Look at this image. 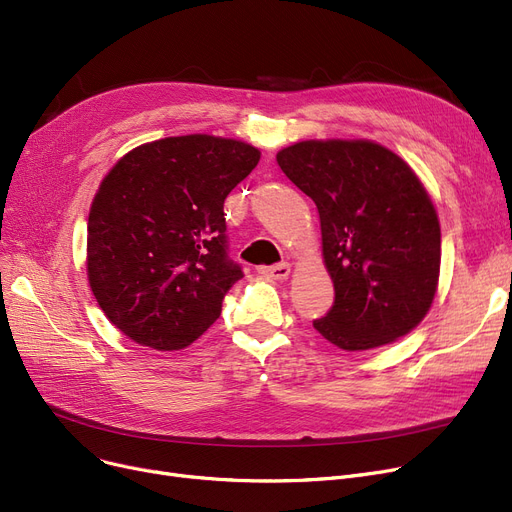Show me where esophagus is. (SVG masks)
I'll return each mask as SVG.
<instances>
[{
    "instance_id": "34e87169",
    "label": "esophagus",
    "mask_w": 512,
    "mask_h": 512,
    "mask_svg": "<svg viewBox=\"0 0 512 512\" xmlns=\"http://www.w3.org/2000/svg\"><path fill=\"white\" fill-rule=\"evenodd\" d=\"M259 274L263 278H270V280H286L290 274V265L288 263H278V265H261L259 267Z\"/></svg>"
}]
</instances>
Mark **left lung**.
<instances>
[{
	"label": "left lung",
	"mask_w": 512,
	"mask_h": 512,
	"mask_svg": "<svg viewBox=\"0 0 512 512\" xmlns=\"http://www.w3.org/2000/svg\"><path fill=\"white\" fill-rule=\"evenodd\" d=\"M313 199L334 305L313 328L342 351L409 334L434 303L440 222L405 159L373 141H301L276 155Z\"/></svg>",
	"instance_id": "left-lung-1"
}]
</instances>
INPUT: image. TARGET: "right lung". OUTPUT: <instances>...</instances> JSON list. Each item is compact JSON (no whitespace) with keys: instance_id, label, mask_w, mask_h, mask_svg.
Instances as JSON below:
<instances>
[{"instance_id":"right-lung-1","label":"right lung","mask_w":512,"mask_h":512,"mask_svg":"<svg viewBox=\"0 0 512 512\" xmlns=\"http://www.w3.org/2000/svg\"><path fill=\"white\" fill-rule=\"evenodd\" d=\"M249 143L186 134L128 151L101 180L87 226L95 299L130 340L195 342L242 278L228 257L224 201L259 164Z\"/></svg>"}]
</instances>
